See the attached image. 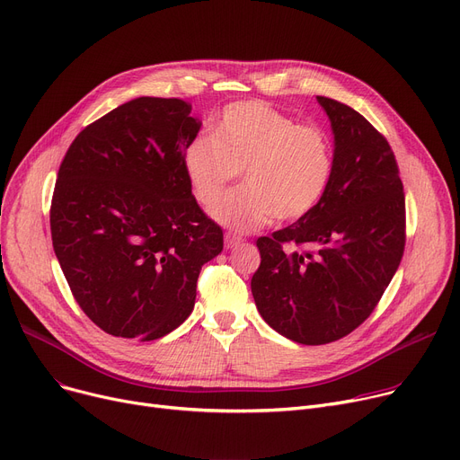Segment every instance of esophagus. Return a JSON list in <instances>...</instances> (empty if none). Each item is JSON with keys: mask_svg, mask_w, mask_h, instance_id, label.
Instances as JSON below:
<instances>
[{"mask_svg": "<svg viewBox=\"0 0 460 460\" xmlns=\"http://www.w3.org/2000/svg\"><path fill=\"white\" fill-rule=\"evenodd\" d=\"M243 243H244V240L240 238V236H236V234H233V233H227V234H226V248H227V250L236 248V246H240Z\"/></svg>", "mask_w": 460, "mask_h": 460, "instance_id": "esophagus-1", "label": "esophagus"}]
</instances>
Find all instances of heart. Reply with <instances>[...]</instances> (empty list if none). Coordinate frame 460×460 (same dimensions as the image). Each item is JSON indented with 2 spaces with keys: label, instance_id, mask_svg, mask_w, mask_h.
<instances>
[{
  "label": "heart",
  "instance_id": "b5f03b06",
  "mask_svg": "<svg viewBox=\"0 0 460 460\" xmlns=\"http://www.w3.org/2000/svg\"><path fill=\"white\" fill-rule=\"evenodd\" d=\"M186 181L196 199L210 207L244 169L246 186L212 208L231 231L250 233L278 220H298L328 188L333 153L319 125H296L293 117L264 104L236 102L216 123V136L193 139L182 156Z\"/></svg>",
  "mask_w": 460,
  "mask_h": 460
}]
</instances>
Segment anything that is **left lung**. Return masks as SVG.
Returning <instances> with one entry per match:
<instances>
[{
    "label": "left lung",
    "instance_id": "left-lung-1",
    "mask_svg": "<svg viewBox=\"0 0 460 460\" xmlns=\"http://www.w3.org/2000/svg\"><path fill=\"white\" fill-rule=\"evenodd\" d=\"M317 102L333 132L328 188L298 222L257 240L252 278L264 323L302 345L337 341L364 323L404 252V193L390 143L350 106Z\"/></svg>",
    "mask_w": 460,
    "mask_h": 460
}]
</instances>
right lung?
I'll return each instance as SVG.
<instances>
[{"mask_svg":"<svg viewBox=\"0 0 460 460\" xmlns=\"http://www.w3.org/2000/svg\"><path fill=\"white\" fill-rule=\"evenodd\" d=\"M181 99L139 96L85 127L56 181V257L85 315L106 333L153 341L196 304L201 267L224 250L182 156L201 120Z\"/></svg>","mask_w":460,"mask_h":460,"instance_id":"right-lung-1","label":"right lung"}]
</instances>
